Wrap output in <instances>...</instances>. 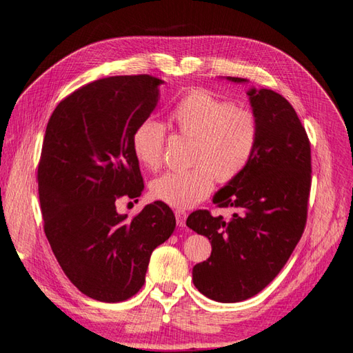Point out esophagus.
<instances>
[{"label": "esophagus", "instance_id": "obj_1", "mask_svg": "<svg viewBox=\"0 0 353 353\" xmlns=\"http://www.w3.org/2000/svg\"><path fill=\"white\" fill-rule=\"evenodd\" d=\"M174 214H176V221H177V225L179 227H185V223H186V212L185 210H180V209H177L176 212H174Z\"/></svg>", "mask_w": 353, "mask_h": 353}]
</instances>
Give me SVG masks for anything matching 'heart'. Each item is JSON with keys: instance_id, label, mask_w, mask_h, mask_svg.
<instances>
[{"instance_id": "b5f03b06", "label": "heart", "mask_w": 353, "mask_h": 353, "mask_svg": "<svg viewBox=\"0 0 353 353\" xmlns=\"http://www.w3.org/2000/svg\"><path fill=\"white\" fill-rule=\"evenodd\" d=\"M171 122L177 134L192 139V167L185 171H168L155 179L150 194L158 201L176 209H188L210 194L216 180L228 183L239 177L255 155L259 123L254 112L195 89L182 97ZM167 141L165 126L146 119L132 135L134 155L149 170L164 161Z\"/></svg>"}]
</instances>
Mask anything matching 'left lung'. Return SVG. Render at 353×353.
Listing matches in <instances>:
<instances>
[{
    "instance_id": "8db88e82",
    "label": "left lung",
    "mask_w": 353,
    "mask_h": 353,
    "mask_svg": "<svg viewBox=\"0 0 353 353\" xmlns=\"http://www.w3.org/2000/svg\"><path fill=\"white\" fill-rule=\"evenodd\" d=\"M248 95L259 123L255 155L213 196L216 205L236 213L225 221L195 210L186 219L189 228L212 243L209 259L192 268L194 285L219 303L245 301L263 291L288 263L307 222L312 152L304 126L274 90L254 88Z\"/></svg>"
}]
</instances>
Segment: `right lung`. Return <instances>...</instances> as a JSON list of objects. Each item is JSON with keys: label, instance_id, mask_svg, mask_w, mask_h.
I'll return each instance as SVG.
<instances>
[{"label": "right lung", "instance_id": "add662e5", "mask_svg": "<svg viewBox=\"0 0 353 353\" xmlns=\"http://www.w3.org/2000/svg\"><path fill=\"white\" fill-rule=\"evenodd\" d=\"M161 83L149 74L95 80L62 99L44 134L37 171L44 234L70 282L103 303L140 291L152 252L176 228L162 201L131 219L116 210L117 200H137L144 189L132 135L157 107Z\"/></svg>", "mask_w": 353, "mask_h": 353}]
</instances>
